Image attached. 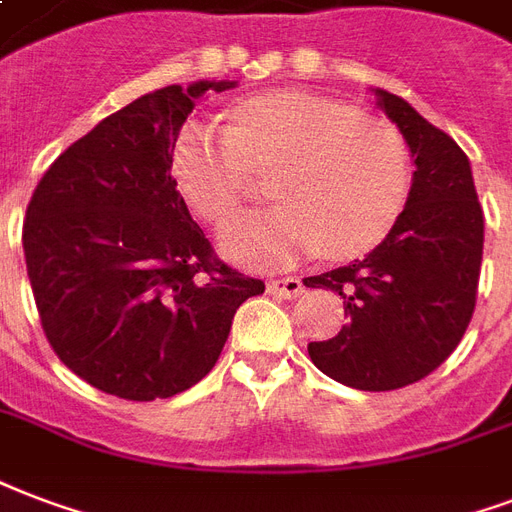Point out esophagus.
I'll return each instance as SVG.
<instances>
[{
  "instance_id": "1",
  "label": "esophagus",
  "mask_w": 512,
  "mask_h": 512,
  "mask_svg": "<svg viewBox=\"0 0 512 512\" xmlns=\"http://www.w3.org/2000/svg\"><path fill=\"white\" fill-rule=\"evenodd\" d=\"M267 291L275 294V297H283V299H297L305 286H302V280L299 278H275L267 283Z\"/></svg>"
}]
</instances>
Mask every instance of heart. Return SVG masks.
<instances>
[{
  "instance_id": "heart-1",
  "label": "heart",
  "mask_w": 512,
  "mask_h": 512,
  "mask_svg": "<svg viewBox=\"0 0 512 512\" xmlns=\"http://www.w3.org/2000/svg\"><path fill=\"white\" fill-rule=\"evenodd\" d=\"M280 164L272 183L280 205L221 226V251L237 264L275 270L321 248L332 259L367 253L397 226L413 186L397 126L299 91L242 102L232 126L191 121L172 153L183 197L210 221L240 207L253 167Z\"/></svg>"
}]
</instances>
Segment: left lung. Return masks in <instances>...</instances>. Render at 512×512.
Here are the masks:
<instances>
[{
	"label": "left lung",
	"instance_id": "obj_1",
	"mask_svg": "<svg viewBox=\"0 0 512 512\" xmlns=\"http://www.w3.org/2000/svg\"><path fill=\"white\" fill-rule=\"evenodd\" d=\"M416 164L397 226L364 259L305 278L343 297L348 324L310 343L318 370L359 391H394L437 370L470 326L483 259V210L470 159L397 94L372 88Z\"/></svg>",
	"mask_w": 512,
	"mask_h": 512
}]
</instances>
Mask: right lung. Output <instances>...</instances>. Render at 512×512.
Returning a JSON list of instances; mask_svg holds the SVG:
<instances>
[{
    "label": "right lung",
    "instance_id": "obj_1",
    "mask_svg": "<svg viewBox=\"0 0 512 512\" xmlns=\"http://www.w3.org/2000/svg\"><path fill=\"white\" fill-rule=\"evenodd\" d=\"M237 80L134 99L72 142L26 207L23 253L53 351L105 394L175 397L213 370L237 307L264 291L215 259L172 178L188 113Z\"/></svg>",
    "mask_w": 512,
    "mask_h": 512
}]
</instances>
